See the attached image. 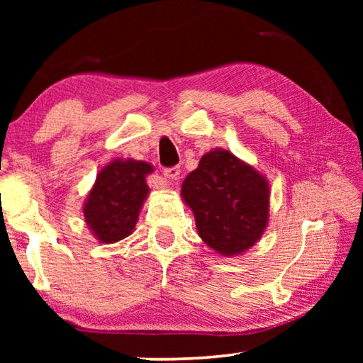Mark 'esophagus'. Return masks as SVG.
<instances>
[{"instance_id":"obj_1","label":"esophagus","mask_w":363,"mask_h":363,"mask_svg":"<svg viewBox=\"0 0 363 363\" xmlns=\"http://www.w3.org/2000/svg\"><path fill=\"white\" fill-rule=\"evenodd\" d=\"M163 176L167 177L169 182L176 181L177 177H179V167H168V168H164L163 169Z\"/></svg>"}]
</instances>
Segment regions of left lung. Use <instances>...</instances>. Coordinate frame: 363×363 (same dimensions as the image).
Here are the masks:
<instances>
[{
	"label": "left lung",
	"instance_id": "obj_1",
	"mask_svg": "<svg viewBox=\"0 0 363 363\" xmlns=\"http://www.w3.org/2000/svg\"><path fill=\"white\" fill-rule=\"evenodd\" d=\"M181 195L192 208L200 237L220 255L248 250L266 229L267 182L227 150L205 153L184 179Z\"/></svg>",
	"mask_w": 363,
	"mask_h": 363
}]
</instances>
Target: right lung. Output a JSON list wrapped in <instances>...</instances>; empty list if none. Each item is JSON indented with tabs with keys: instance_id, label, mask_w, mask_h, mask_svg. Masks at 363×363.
<instances>
[{
	"instance_id": "obj_1",
	"label": "right lung",
	"mask_w": 363,
	"mask_h": 363,
	"mask_svg": "<svg viewBox=\"0 0 363 363\" xmlns=\"http://www.w3.org/2000/svg\"><path fill=\"white\" fill-rule=\"evenodd\" d=\"M149 163L115 160L97 176L84 205V219L94 235L104 243H113L130 235L149 187L145 176Z\"/></svg>"
}]
</instances>
